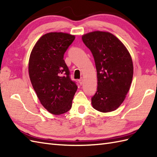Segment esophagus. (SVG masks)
<instances>
[{"label": "esophagus", "instance_id": "esophagus-1", "mask_svg": "<svg viewBox=\"0 0 157 157\" xmlns=\"http://www.w3.org/2000/svg\"><path fill=\"white\" fill-rule=\"evenodd\" d=\"M79 84H80V85H82L83 84H84V79H83V78H81L80 79H79Z\"/></svg>", "mask_w": 157, "mask_h": 157}]
</instances>
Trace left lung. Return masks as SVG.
<instances>
[{
  "label": "left lung",
  "instance_id": "1",
  "mask_svg": "<svg viewBox=\"0 0 157 157\" xmlns=\"http://www.w3.org/2000/svg\"><path fill=\"white\" fill-rule=\"evenodd\" d=\"M94 56L97 71V91L92 106L102 113L115 111L125 100L133 78L131 56L123 43L109 32L96 31L82 36Z\"/></svg>",
  "mask_w": 157,
  "mask_h": 157
}]
</instances>
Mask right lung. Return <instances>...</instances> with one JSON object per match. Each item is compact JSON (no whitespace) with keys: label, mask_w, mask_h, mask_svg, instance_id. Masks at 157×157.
<instances>
[{"label":"right lung","mask_w":157,"mask_h":157,"mask_svg":"<svg viewBox=\"0 0 157 157\" xmlns=\"http://www.w3.org/2000/svg\"><path fill=\"white\" fill-rule=\"evenodd\" d=\"M75 36L51 32L40 38L29 60V75L33 88L42 106L54 115H61L71 108L78 89L70 78L63 59Z\"/></svg>","instance_id":"right-lung-1"}]
</instances>
